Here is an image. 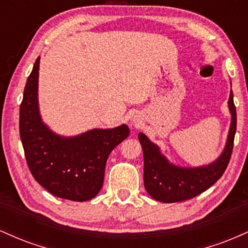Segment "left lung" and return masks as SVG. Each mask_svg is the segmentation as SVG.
I'll return each instance as SVG.
<instances>
[{
  "instance_id": "obj_1",
  "label": "left lung",
  "mask_w": 248,
  "mask_h": 248,
  "mask_svg": "<svg viewBox=\"0 0 248 248\" xmlns=\"http://www.w3.org/2000/svg\"><path fill=\"white\" fill-rule=\"evenodd\" d=\"M229 108L232 119L226 146L221 155L209 166L198 168L173 166L162 155L160 148L149 141L143 133L139 134V140L143 149L144 187L150 197L163 203L186 201L201 195L223 176L231 158L237 129V112L232 91L230 93Z\"/></svg>"
}]
</instances>
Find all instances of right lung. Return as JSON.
<instances>
[{"instance_id":"1","label":"right lung","mask_w":248,"mask_h":248,"mask_svg":"<svg viewBox=\"0 0 248 248\" xmlns=\"http://www.w3.org/2000/svg\"><path fill=\"white\" fill-rule=\"evenodd\" d=\"M37 58L19 107V135L33 178L53 196L90 201L100 191L110 152L129 135L127 124L92 129L73 138L57 135L42 121L38 108Z\"/></svg>"}]
</instances>
